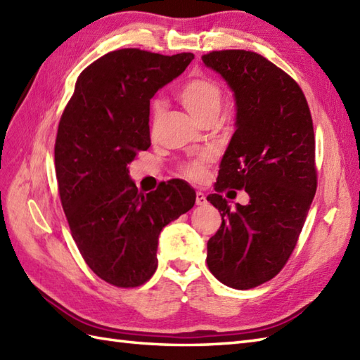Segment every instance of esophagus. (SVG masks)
I'll return each mask as SVG.
<instances>
[{
  "label": "esophagus",
  "instance_id": "esophagus-1",
  "mask_svg": "<svg viewBox=\"0 0 360 360\" xmlns=\"http://www.w3.org/2000/svg\"><path fill=\"white\" fill-rule=\"evenodd\" d=\"M207 204V198L202 192H196V205H205Z\"/></svg>",
  "mask_w": 360,
  "mask_h": 360
}]
</instances>
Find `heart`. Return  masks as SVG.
<instances>
[{
    "label": "heart",
    "instance_id": "obj_1",
    "mask_svg": "<svg viewBox=\"0 0 360 360\" xmlns=\"http://www.w3.org/2000/svg\"><path fill=\"white\" fill-rule=\"evenodd\" d=\"M179 102L184 105V108L192 114V117L198 122H204L209 117H218L223 105V93L215 82L207 77H192L176 91ZM162 110V103L156 101L153 103V114H158ZM205 160L200 159L193 160L181 167V174L188 179H200L205 172Z\"/></svg>",
    "mask_w": 360,
    "mask_h": 360
}]
</instances>
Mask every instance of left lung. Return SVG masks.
<instances>
[{"mask_svg": "<svg viewBox=\"0 0 360 360\" xmlns=\"http://www.w3.org/2000/svg\"><path fill=\"white\" fill-rule=\"evenodd\" d=\"M235 98V133L207 196L221 213L207 243V266L226 286L250 289L286 264L317 188L316 141L300 86L257 52L231 49L202 56ZM244 188L246 206L232 210L219 195Z\"/></svg>", "mask_w": 360, "mask_h": 360, "instance_id": "left-lung-1", "label": "left lung"}]
</instances>
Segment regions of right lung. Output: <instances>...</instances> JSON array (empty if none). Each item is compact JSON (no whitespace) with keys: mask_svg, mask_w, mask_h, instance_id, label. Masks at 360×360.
Returning <instances> with one entry per match:
<instances>
[{"mask_svg":"<svg viewBox=\"0 0 360 360\" xmlns=\"http://www.w3.org/2000/svg\"><path fill=\"white\" fill-rule=\"evenodd\" d=\"M192 52L105 53L83 71L58 124L56 174L65 215L89 269L110 285L136 288L158 267L162 229L195 205L186 181L147 195L128 164L150 142V98L186 71Z\"/></svg>","mask_w":360,"mask_h":360,"instance_id":"right-lung-1","label":"right lung"}]
</instances>
